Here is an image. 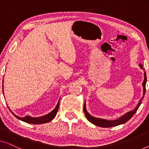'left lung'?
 <instances>
[{
    "instance_id": "8db88e82",
    "label": "left lung",
    "mask_w": 149,
    "mask_h": 149,
    "mask_svg": "<svg viewBox=\"0 0 149 149\" xmlns=\"http://www.w3.org/2000/svg\"><path fill=\"white\" fill-rule=\"evenodd\" d=\"M139 66L140 68L142 69V64H139ZM144 81L142 83V86H143V96L139 102H138L137 107L134 110L132 111H130L127 113L125 115H123V116H121V117L119 118V119H116V120H113V121H109V120H106V119H99V118H96L94 117H92L88 113V112L86 110V107H85V102L84 104V106H83V111H84V113L85 116H86L87 120L89 121H90L91 123L94 124V125L99 126V127H115V126H117L119 125H121V124H123L126 123V122L129 121V120L131 119V118L133 117V115L136 113V112L137 111V110L141 104L142 103V99L144 98V94H145V91H146V72H144Z\"/></svg>"
}]
</instances>
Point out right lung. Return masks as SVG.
Here are the masks:
<instances>
[{"mask_svg":"<svg viewBox=\"0 0 149 149\" xmlns=\"http://www.w3.org/2000/svg\"><path fill=\"white\" fill-rule=\"evenodd\" d=\"M59 105H60V101L58 102V104L56 107V108L53 110V111L51 112L50 113L47 114V115L42 116V117H31L30 116L26 115V117H19L18 116L15 115L13 113H12V111L10 110V111L11 112V113L15 116L16 118H17L18 119L21 120L22 121L26 122V123H30V124H42V123H48L52 121V119H54V118L56 117L57 113H58V109H59Z\"/></svg>","mask_w":149,"mask_h":149,"instance_id":"add662e5","label":"right lung"}]
</instances>
